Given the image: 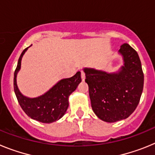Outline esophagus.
Here are the masks:
<instances>
[{"label": "esophagus", "mask_w": 155, "mask_h": 155, "mask_svg": "<svg viewBox=\"0 0 155 155\" xmlns=\"http://www.w3.org/2000/svg\"><path fill=\"white\" fill-rule=\"evenodd\" d=\"M81 77L82 81H84V79H85V73L84 71H81Z\"/></svg>", "instance_id": "obj_1"}]
</instances>
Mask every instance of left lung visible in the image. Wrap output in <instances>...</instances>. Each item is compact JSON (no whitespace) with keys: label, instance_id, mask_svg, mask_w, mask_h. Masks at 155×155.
<instances>
[{"label":"left lung","instance_id":"left-lung-1","mask_svg":"<svg viewBox=\"0 0 155 155\" xmlns=\"http://www.w3.org/2000/svg\"><path fill=\"white\" fill-rule=\"evenodd\" d=\"M124 66L116 74L84 69L91 108L100 120L114 123L136 109L143 87V73L138 53L127 43L120 50Z\"/></svg>","mask_w":155,"mask_h":155}]
</instances>
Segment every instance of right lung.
<instances>
[{
    "mask_svg": "<svg viewBox=\"0 0 155 155\" xmlns=\"http://www.w3.org/2000/svg\"><path fill=\"white\" fill-rule=\"evenodd\" d=\"M27 49L25 48L21 53L14 74V90L18 102L30 118L44 124L53 123L60 120L65 114L69 105L68 97L75 91L81 81V72H77L76 74L70 78L61 80L42 96L34 98H27L20 93L16 84V75L21 68V57Z\"/></svg>",
    "mask_w": 155,
    "mask_h": 155,
    "instance_id": "add662e5",
    "label": "right lung"
}]
</instances>
